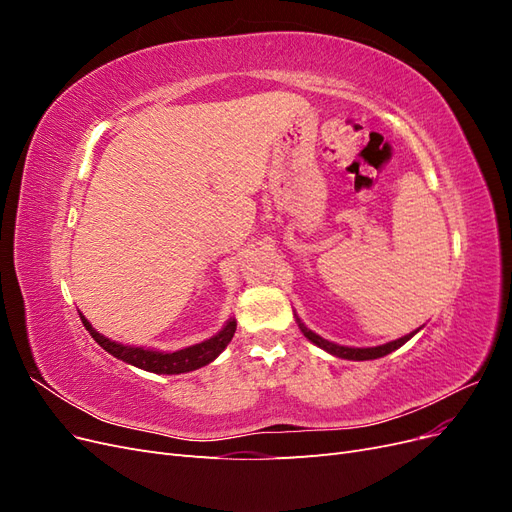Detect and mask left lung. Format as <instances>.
Returning a JSON list of instances; mask_svg holds the SVG:
<instances>
[{
    "mask_svg": "<svg viewBox=\"0 0 512 512\" xmlns=\"http://www.w3.org/2000/svg\"><path fill=\"white\" fill-rule=\"evenodd\" d=\"M297 322H299L301 333L309 339V342L316 344V346L322 348V350H327V352L333 354V356H339V359H348V361H371V359H380V356L391 354L393 350L404 346L410 337H414V335L418 333V329H416V331H412V333H408V335H404V337L395 339V342L382 344V346H374V348H350V346H339V344H335V342H329V339H324V337L316 335L314 331H309V329L305 327V324L301 322L299 316H297Z\"/></svg>",
    "mask_w": 512,
    "mask_h": 512,
    "instance_id": "left-lung-1",
    "label": "left lung"
}]
</instances>
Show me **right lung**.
<instances>
[{"label": "right lung", "instance_id": "1", "mask_svg": "<svg viewBox=\"0 0 512 512\" xmlns=\"http://www.w3.org/2000/svg\"><path fill=\"white\" fill-rule=\"evenodd\" d=\"M81 320L85 324V329L89 335L96 339L98 346H102L108 354H113L115 359H121L123 363H130L138 369L151 371V374H185V371H194L198 367H205L211 361L218 359L222 350L230 344L232 335L237 331V322L235 318H230L226 322V327L205 342L188 346L177 352H160V350H151V348H136V346H126V344H117L113 339L104 337L98 333L94 327H91L89 320L81 314Z\"/></svg>", "mask_w": 512, "mask_h": 512}]
</instances>
